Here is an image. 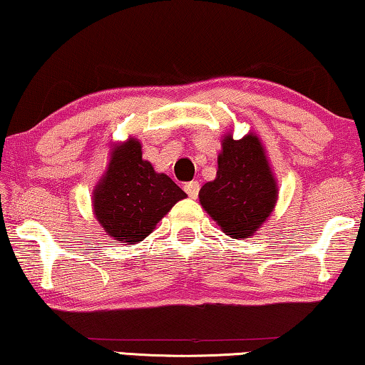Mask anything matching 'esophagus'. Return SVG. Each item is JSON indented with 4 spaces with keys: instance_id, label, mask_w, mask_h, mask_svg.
<instances>
[{
    "instance_id": "34e87169",
    "label": "esophagus",
    "mask_w": 365,
    "mask_h": 365,
    "mask_svg": "<svg viewBox=\"0 0 365 365\" xmlns=\"http://www.w3.org/2000/svg\"><path fill=\"white\" fill-rule=\"evenodd\" d=\"M185 193L188 195L190 198H197L198 193H200V183L198 182H188L185 183Z\"/></svg>"
}]
</instances>
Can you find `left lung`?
<instances>
[{
  "label": "left lung",
  "instance_id": "obj_1",
  "mask_svg": "<svg viewBox=\"0 0 365 365\" xmlns=\"http://www.w3.org/2000/svg\"><path fill=\"white\" fill-rule=\"evenodd\" d=\"M275 201L277 185L257 135H226L216 178L200 190L201 206L227 236L244 239L267 220Z\"/></svg>",
  "mask_w": 365,
  "mask_h": 365
}]
</instances>
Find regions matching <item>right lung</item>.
Here are the masks:
<instances>
[{
  "mask_svg": "<svg viewBox=\"0 0 365 365\" xmlns=\"http://www.w3.org/2000/svg\"><path fill=\"white\" fill-rule=\"evenodd\" d=\"M187 193L165 173L143 160L138 140L119 145L93 195L95 215L106 235L134 244L149 236L168 210Z\"/></svg>",
  "mask_w": 365,
  "mask_h": 365,
  "instance_id": "right-lung-1",
  "label": "right lung"
}]
</instances>
